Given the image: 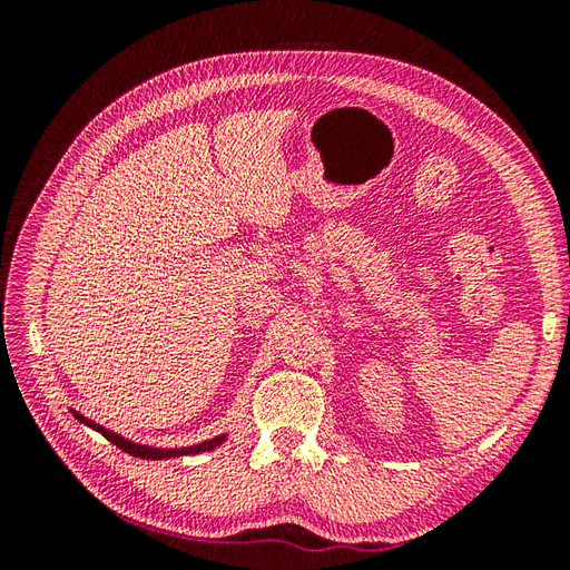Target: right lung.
Here are the masks:
<instances>
[{"mask_svg": "<svg viewBox=\"0 0 570 570\" xmlns=\"http://www.w3.org/2000/svg\"><path fill=\"white\" fill-rule=\"evenodd\" d=\"M71 411H73V409H71ZM73 416H76L80 423L90 425L92 430H97V433L105 435L111 444H116V446H118V450H124V452H128V454H132V456H140V459H154V461H159V459H170V456H185V454L212 452L214 446H218L223 440H226V435H218V438H214V440H206V442L195 444V446H183V450H154V446H147V444H135V442H130V440H126V438H120V435L111 433V430H107L105 425H99V423H95V421H90V419L80 416V413H76V411H73Z\"/></svg>", "mask_w": 570, "mask_h": 570, "instance_id": "obj_1", "label": "right lung"}]
</instances>
